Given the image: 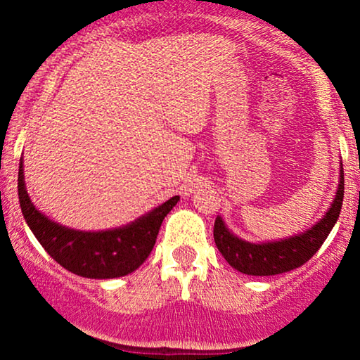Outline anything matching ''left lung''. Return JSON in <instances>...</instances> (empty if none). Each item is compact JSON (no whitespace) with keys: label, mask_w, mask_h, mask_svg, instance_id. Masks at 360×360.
Instances as JSON below:
<instances>
[{"label":"left lung","mask_w":360,"mask_h":360,"mask_svg":"<svg viewBox=\"0 0 360 360\" xmlns=\"http://www.w3.org/2000/svg\"><path fill=\"white\" fill-rule=\"evenodd\" d=\"M344 201V167L340 169V184L337 196L326 214L308 232L284 238L279 242L250 243L229 232L220 217L214 220L213 237L218 250L233 269L250 276H274L292 271L308 262L325 238L332 232Z\"/></svg>","instance_id":"1"}]
</instances>
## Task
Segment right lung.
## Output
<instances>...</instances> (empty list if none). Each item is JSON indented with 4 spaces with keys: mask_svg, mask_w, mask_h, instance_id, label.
I'll list each match as a JSON object with an SVG mask.
<instances>
[{
    "mask_svg": "<svg viewBox=\"0 0 360 360\" xmlns=\"http://www.w3.org/2000/svg\"><path fill=\"white\" fill-rule=\"evenodd\" d=\"M18 198L23 218L47 254L64 269L89 279H113L130 274L146 262L162 220L179 201L172 196L159 208L122 229L79 232L49 220L32 205L25 189L23 162L18 169Z\"/></svg>",
    "mask_w": 360,
    "mask_h": 360,
    "instance_id": "add662e5",
    "label": "right lung"
}]
</instances>
